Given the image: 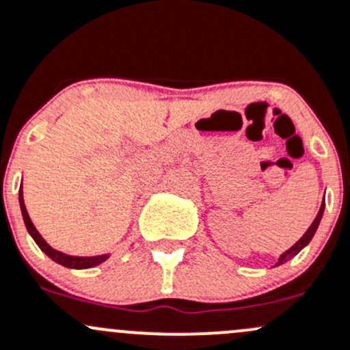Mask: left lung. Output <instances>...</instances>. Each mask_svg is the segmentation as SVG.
Returning <instances> with one entry per match:
<instances>
[{"mask_svg": "<svg viewBox=\"0 0 350 350\" xmlns=\"http://www.w3.org/2000/svg\"><path fill=\"white\" fill-rule=\"evenodd\" d=\"M323 208H325V204L322 203V206H321V209H319V213H317V216H315V219H314V223H312V226L308 228L307 231H305V234L304 237L300 238L299 241L295 243V245L292 246V248H288L286 250L285 253H283V255L280 256V260H278L277 262V267L278 265H282V263H285V262H288V260H292L293 256L297 255V253L300 252L301 248H304V246H307L308 243H310V240L312 238H314V234H315V231H317V228H319V223H321V219H322V215H323Z\"/></svg>", "mask_w": 350, "mask_h": 350, "instance_id": "8db88e82", "label": "left lung"}]
</instances>
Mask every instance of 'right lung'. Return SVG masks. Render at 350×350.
Masks as SVG:
<instances>
[{
  "mask_svg": "<svg viewBox=\"0 0 350 350\" xmlns=\"http://www.w3.org/2000/svg\"><path fill=\"white\" fill-rule=\"evenodd\" d=\"M20 206H21V215H23V219H25V224H27L28 233L31 234V238L35 240L36 245L40 246V250H42V252H45L46 255H49L50 258L53 260V262L64 265V267H67V268H77V270H80V268H92V267H95V265H100L102 262H105V260L109 258V255L70 256V255H65V253H62V252H57V250L51 248L49 243L43 240L42 234H40L38 231H36V228L33 226L31 219H29V216H28L27 208H25L23 191H21V189H20Z\"/></svg>",
  "mask_w": 350,
  "mask_h": 350,
  "instance_id": "obj_1",
  "label": "right lung"
}]
</instances>
